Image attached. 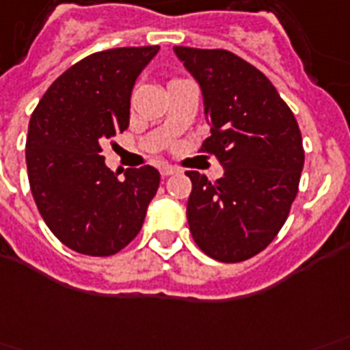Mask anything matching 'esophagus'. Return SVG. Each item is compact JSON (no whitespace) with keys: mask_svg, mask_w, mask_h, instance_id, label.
Masks as SVG:
<instances>
[{"mask_svg":"<svg viewBox=\"0 0 350 350\" xmlns=\"http://www.w3.org/2000/svg\"><path fill=\"white\" fill-rule=\"evenodd\" d=\"M159 172H161V176H172L178 172V168L172 167V165H163V167L159 168Z\"/></svg>","mask_w":350,"mask_h":350,"instance_id":"1","label":"esophagus"}]
</instances>
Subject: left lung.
Returning <instances> with one entry per match:
<instances>
[{
	"instance_id": "obj_1",
	"label": "left lung",
	"mask_w": 350,
	"mask_h": 350,
	"mask_svg": "<svg viewBox=\"0 0 350 350\" xmlns=\"http://www.w3.org/2000/svg\"><path fill=\"white\" fill-rule=\"evenodd\" d=\"M176 55L202 89L213 154L224 176L193 182L187 221L204 254L237 263L260 254L284 226L299 193L304 148L299 124L260 70L232 51L176 46Z\"/></svg>"
}]
</instances>
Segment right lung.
I'll return each mask as SVG.
<instances>
[{"instance_id": "right-lung-1", "label": "right lung", "mask_w": 350, "mask_h": 350, "mask_svg": "<svg viewBox=\"0 0 350 350\" xmlns=\"http://www.w3.org/2000/svg\"><path fill=\"white\" fill-rule=\"evenodd\" d=\"M157 51L141 46L85 57L51 83L31 115V193L53 235L79 254L122 250L141 232L157 193V168H129L118 180L102 155L103 144L128 128L135 79Z\"/></svg>"}]
</instances>
